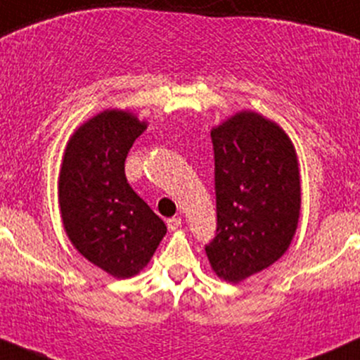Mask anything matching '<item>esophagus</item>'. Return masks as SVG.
Wrapping results in <instances>:
<instances>
[{"mask_svg":"<svg viewBox=\"0 0 360 360\" xmlns=\"http://www.w3.org/2000/svg\"><path fill=\"white\" fill-rule=\"evenodd\" d=\"M167 226L169 231H176L181 226V219L180 217H169V219H167Z\"/></svg>","mask_w":360,"mask_h":360,"instance_id":"obj_1","label":"esophagus"}]
</instances>
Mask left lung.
<instances>
[{"mask_svg": "<svg viewBox=\"0 0 360 360\" xmlns=\"http://www.w3.org/2000/svg\"><path fill=\"white\" fill-rule=\"evenodd\" d=\"M216 236L205 245L217 277L238 284L285 253L297 229L296 149L272 120L243 110L211 131Z\"/></svg>", "mask_w": 360, "mask_h": 360, "instance_id": "left-lung-1", "label": "left lung"}]
</instances>
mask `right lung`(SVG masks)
Wrapping results in <instances>:
<instances>
[{
	"label": "right lung",
	"instance_id": "1",
	"mask_svg": "<svg viewBox=\"0 0 360 360\" xmlns=\"http://www.w3.org/2000/svg\"><path fill=\"white\" fill-rule=\"evenodd\" d=\"M146 122L126 110H103L76 129L59 172V207L72 246L112 277L139 274L167 226L127 184L129 149Z\"/></svg>",
	"mask_w": 360,
	"mask_h": 360
}]
</instances>
